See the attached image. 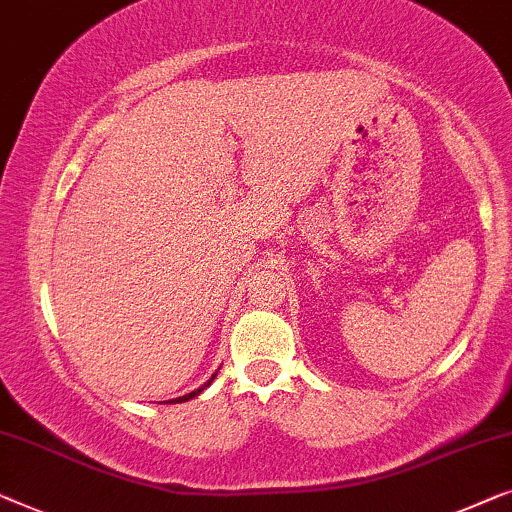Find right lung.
I'll use <instances>...</instances> for the list:
<instances>
[{
	"label": "right lung",
	"instance_id": "obj_1",
	"mask_svg": "<svg viewBox=\"0 0 512 512\" xmlns=\"http://www.w3.org/2000/svg\"><path fill=\"white\" fill-rule=\"evenodd\" d=\"M215 376H218V373H213V376H211V380H208V383H204V385H201V387H199V390H194V392H190V394H185V397H178V399H174V401H178V403H181V401H190V399H194V397H197V394H201V392H204V390H206V387L213 383V380H215Z\"/></svg>",
	"mask_w": 512,
	"mask_h": 512
}]
</instances>
